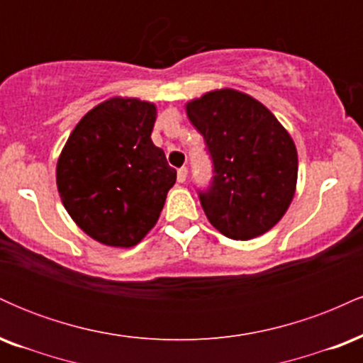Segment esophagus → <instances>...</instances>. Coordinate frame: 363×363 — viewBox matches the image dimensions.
Here are the masks:
<instances>
[{
	"mask_svg": "<svg viewBox=\"0 0 363 363\" xmlns=\"http://www.w3.org/2000/svg\"><path fill=\"white\" fill-rule=\"evenodd\" d=\"M187 179V167H181L177 170V181L184 182Z\"/></svg>",
	"mask_w": 363,
	"mask_h": 363,
	"instance_id": "34e87169",
	"label": "esophagus"
}]
</instances>
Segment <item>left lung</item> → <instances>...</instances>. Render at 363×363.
I'll use <instances>...</instances> for the list:
<instances>
[{"mask_svg":"<svg viewBox=\"0 0 363 363\" xmlns=\"http://www.w3.org/2000/svg\"><path fill=\"white\" fill-rule=\"evenodd\" d=\"M215 165L210 189L199 194L220 234L249 240L283 218L297 189L298 157L290 133L259 101L216 89L186 104Z\"/></svg>","mask_w":363,"mask_h":363,"instance_id":"8db88e82","label":"left lung"}]
</instances>
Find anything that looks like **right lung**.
Here are the masks:
<instances>
[{
    "instance_id": "obj_1",
    "label": "right lung",
    "mask_w": 363,
    "mask_h": 363,
    "mask_svg": "<svg viewBox=\"0 0 363 363\" xmlns=\"http://www.w3.org/2000/svg\"><path fill=\"white\" fill-rule=\"evenodd\" d=\"M157 106L111 97L74 126L56 165L68 215L104 245L128 249L155 227L177 172L152 141Z\"/></svg>"
}]
</instances>
